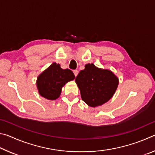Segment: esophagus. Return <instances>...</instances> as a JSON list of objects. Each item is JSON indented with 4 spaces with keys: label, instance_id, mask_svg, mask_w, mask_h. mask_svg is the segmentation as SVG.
<instances>
[{
    "label": "esophagus",
    "instance_id": "obj_1",
    "mask_svg": "<svg viewBox=\"0 0 155 155\" xmlns=\"http://www.w3.org/2000/svg\"><path fill=\"white\" fill-rule=\"evenodd\" d=\"M73 72H74V75H75V77H77V76L78 75V71L77 70H74V71H73Z\"/></svg>",
    "mask_w": 155,
    "mask_h": 155
}]
</instances>
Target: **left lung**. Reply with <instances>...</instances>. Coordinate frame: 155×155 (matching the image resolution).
I'll use <instances>...</instances> for the list:
<instances>
[{
    "label": "left lung",
    "instance_id": "obj_1",
    "mask_svg": "<svg viewBox=\"0 0 155 155\" xmlns=\"http://www.w3.org/2000/svg\"><path fill=\"white\" fill-rule=\"evenodd\" d=\"M81 96L89 106L95 107L107 103L114 96L118 78L111 70L101 69L93 64L85 65L75 78Z\"/></svg>",
    "mask_w": 155,
    "mask_h": 155
}]
</instances>
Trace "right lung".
Here are the masks:
<instances>
[{
  "label": "right lung",
  "instance_id": "add662e5",
  "mask_svg": "<svg viewBox=\"0 0 155 155\" xmlns=\"http://www.w3.org/2000/svg\"><path fill=\"white\" fill-rule=\"evenodd\" d=\"M74 78L72 70L62 69L59 64L53 63L38 76L37 87L39 94L48 100H56L59 97L65 83Z\"/></svg>",
  "mask_w": 155,
  "mask_h": 155
}]
</instances>
